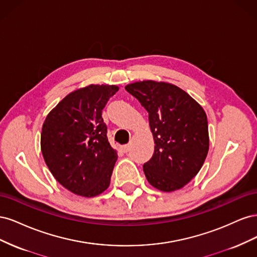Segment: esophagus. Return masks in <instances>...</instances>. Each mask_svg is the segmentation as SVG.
<instances>
[{"label": "esophagus", "instance_id": "1", "mask_svg": "<svg viewBox=\"0 0 257 257\" xmlns=\"http://www.w3.org/2000/svg\"><path fill=\"white\" fill-rule=\"evenodd\" d=\"M130 148H131V146L127 144V145H123L122 147H121V150L123 151V152H127V151H130Z\"/></svg>", "mask_w": 257, "mask_h": 257}]
</instances>
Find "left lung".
Returning <instances> with one entry per match:
<instances>
[{
	"label": "left lung",
	"instance_id": "1",
	"mask_svg": "<svg viewBox=\"0 0 257 257\" xmlns=\"http://www.w3.org/2000/svg\"><path fill=\"white\" fill-rule=\"evenodd\" d=\"M125 90L149 113L154 153L144 164L149 183L163 192L183 188L197 175L209 150L207 115L195 99L177 85L152 80Z\"/></svg>",
	"mask_w": 257,
	"mask_h": 257
}]
</instances>
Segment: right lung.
Masks as SVG:
<instances>
[{"label": "right lung", "instance_id": "1", "mask_svg": "<svg viewBox=\"0 0 257 257\" xmlns=\"http://www.w3.org/2000/svg\"><path fill=\"white\" fill-rule=\"evenodd\" d=\"M118 90L104 84L76 90L43 124L41 148L46 164L57 181L77 195L96 196L110 184L118 155L108 142L102 110Z\"/></svg>", "mask_w": 257, "mask_h": 257}]
</instances>
